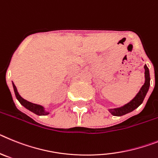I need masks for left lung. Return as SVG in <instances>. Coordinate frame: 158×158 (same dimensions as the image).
I'll return each instance as SVG.
<instances>
[{
  "mask_svg": "<svg viewBox=\"0 0 158 158\" xmlns=\"http://www.w3.org/2000/svg\"><path fill=\"white\" fill-rule=\"evenodd\" d=\"M144 68H145V81L144 85L142 87V88H141V90H139V92L137 94V95L129 103L126 104V105L123 106H122L120 108L109 110L110 112L112 114L114 115V116H122V115H124L126 114H128L130 112L133 111L134 110L138 108L142 103L145 95L147 94L148 90L149 88V85H150V76H149V68H147L146 65L144 66Z\"/></svg>",
  "mask_w": 158,
  "mask_h": 158,
  "instance_id": "left-lung-1",
  "label": "left lung"
}]
</instances>
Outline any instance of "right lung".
Masks as SVG:
<instances>
[{
  "mask_svg": "<svg viewBox=\"0 0 158 158\" xmlns=\"http://www.w3.org/2000/svg\"><path fill=\"white\" fill-rule=\"evenodd\" d=\"M13 89H14V92L15 94H16V98L18 99L19 102H20L21 105H23L26 109L29 110L30 111L33 112L34 114L37 115H47L48 114V111H45L44 107L40 105H37V104H35V103H32V102H30L27 100L24 99V98H22L21 96L19 94L18 91H17V89H16V86H15L14 83H13Z\"/></svg>",
  "mask_w": 158,
  "mask_h": 158,
  "instance_id": "add662e5",
  "label": "right lung"
}]
</instances>
